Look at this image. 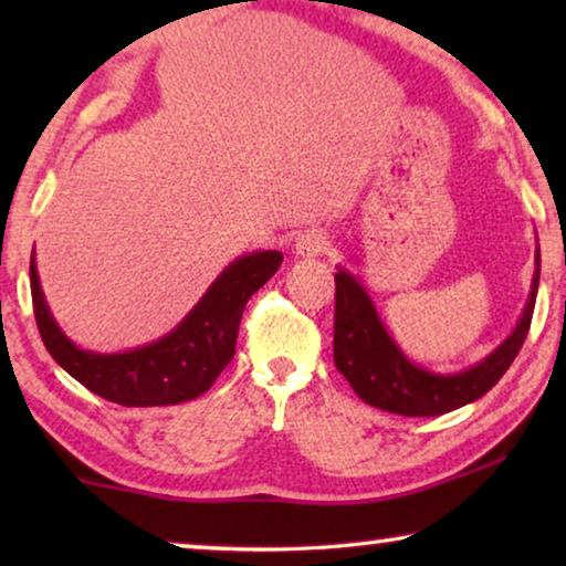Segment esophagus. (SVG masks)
<instances>
[{
    "label": "esophagus",
    "instance_id": "1",
    "mask_svg": "<svg viewBox=\"0 0 566 566\" xmlns=\"http://www.w3.org/2000/svg\"><path fill=\"white\" fill-rule=\"evenodd\" d=\"M327 244H329L327 237H324L322 231H308L306 237L298 239L296 250H298V254H304V258H314V254L327 250Z\"/></svg>",
    "mask_w": 566,
    "mask_h": 566
}]
</instances>
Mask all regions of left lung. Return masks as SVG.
<instances>
[{
	"label": "left lung",
	"mask_w": 566,
	"mask_h": 566,
	"mask_svg": "<svg viewBox=\"0 0 566 566\" xmlns=\"http://www.w3.org/2000/svg\"><path fill=\"white\" fill-rule=\"evenodd\" d=\"M536 262H541L536 258ZM538 270L528 306L513 335L479 366L455 376H438L409 363L386 335L368 293L345 270L335 273V366L353 391L370 407L405 417H436L453 412L484 397L513 366L528 337L536 306Z\"/></svg>",
	"instance_id": "obj_1"
}]
</instances>
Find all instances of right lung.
I'll list each match as a JSON object with an SVG mask.
<instances>
[{
	"label": "right lung",
	"instance_id": "add662e5",
	"mask_svg": "<svg viewBox=\"0 0 566 566\" xmlns=\"http://www.w3.org/2000/svg\"><path fill=\"white\" fill-rule=\"evenodd\" d=\"M281 252H254L231 262L180 327L142 350L84 353L61 335L30 262L35 324L53 360L97 397L123 407H161L196 399L234 358L247 301L281 268Z\"/></svg>",
	"mask_w": 566,
	"mask_h": 566
}]
</instances>
